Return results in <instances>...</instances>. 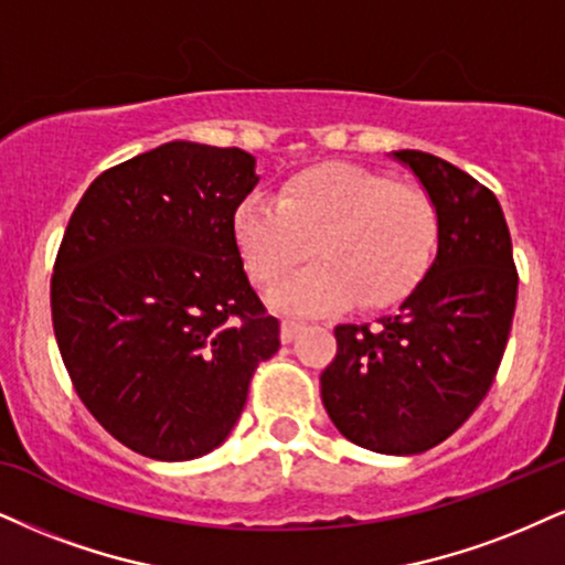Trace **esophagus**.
Returning a JSON list of instances; mask_svg holds the SVG:
<instances>
[{
    "label": "esophagus",
    "mask_w": 565,
    "mask_h": 565,
    "mask_svg": "<svg viewBox=\"0 0 565 565\" xmlns=\"http://www.w3.org/2000/svg\"><path fill=\"white\" fill-rule=\"evenodd\" d=\"M303 330V322H294V319H285L282 327H280V338L282 343H294L298 338V332Z\"/></svg>",
    "instance_id": "obj_1"
}]
</instances>
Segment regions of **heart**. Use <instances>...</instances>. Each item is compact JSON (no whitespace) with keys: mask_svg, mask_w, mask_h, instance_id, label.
Here are the masks:
<instances>
[{"mask_svg":"<svg viewBox=\"0 0 565 565\" xmlns=\"http://www.w3.org/2000/svg\"><path fill=\"white\" fill-rule=\"evenodd\" d=\"M233 238L248 277L271 288L311 246L319 264L277 285L271 303L288 315H322L356 301L393 309L427 280L440 246V217L427 193L359 164L306 167L280 199H243Z\"/></svg>","mask_w":565,"mask_h":565,"instance_id":"1","label":"heart"}]
</instances>
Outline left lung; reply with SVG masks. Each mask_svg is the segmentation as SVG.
Returning <instances> with one entry per match:
<instances>
[{
    "mask_svg": "<svg viewBox=\"0 0 565 565\" xmlns=\"http://www.w3.org/2000/svg\"><path fill=\"white\" fill-rule=\"evenodd\" d=\"M440 217L427 280L380 324L335 327L338 353L319 377L340 435L387 456L424 452L484 401L503 361L519 271L495 193L456 164L403 149Z\"/></svg>",
    "mask_w": 565,
    "mask_h": 565,
    "instance_id": "obj_1",
    "label": "left lung"
}]
</instances>
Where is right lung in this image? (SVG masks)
<instances>
[{"label":"right lung","instance_id":"obj_1","mask_svg":"<svg viewBox=\"0 0 565 565\" xmlns=\"http://www.w3.org/2000/svg\"><path fill=\"white\" fill-rule=\"evenodd\" d=\"M254 164L241 149L162 143L102 172L62 235V361L94 419L146 458L191 461L225 443L280 348L233 238Z\"/></svg>","mask_w":565,"mask_h":565}]
</instances>
